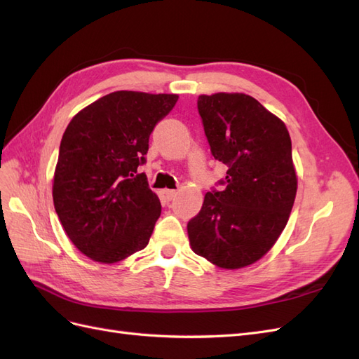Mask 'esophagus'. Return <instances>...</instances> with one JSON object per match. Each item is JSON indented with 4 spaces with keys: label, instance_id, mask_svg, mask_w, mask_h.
Here are the masks:
<instances>
[{
    "label": "esophagus",
    "instance_id": "34e87169",
    "mask_svg": "<svg viewBox=\"0 0 359 359\" xmlns=\"http://www.w3.org/2000/svg\"><path fill=\"white\" fill-rule=\"evenodd\" d=\"M165 196L168 201H172L177 196V190H165Z\"/></svg>",
    "mask_w": 359,
    "mask_h": 359
}]
</instances>
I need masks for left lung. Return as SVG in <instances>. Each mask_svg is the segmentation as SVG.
<instances>
[{"instance_id": "left-lung-1", "label": "left lung", "mask_w": 359, "mask_h": 359, "mask_svg": "<svg viewBox=\"0 0 359 359\" xmlns=\"http://www.w3.org/2000/svg\"><path fill=\"white\" fill-rule=\"evenodd\" d=\"M198 111L211 154L227 172L224 187L206 193L187 223L190 245L220 268L252 265L274 245L295 202L289 132L247 94L199 95Z\"/></svg>"}]
</instances>
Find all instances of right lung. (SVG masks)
<instances>
[{
  "label": "right lung",
  "instance_id": "right-lung-1",
  "mask_svg": "<svg viewBox=\"0 0 359 359\" xmlns=\"http://www.w3.org/2000/svg\"><path fill=\"white\" fill-rule=\"evenodd\" d=\"M177 100L115 91L86 106L64 132L53 205L70 241L95 262H119L147 247L161 205L139 166L149 135Z\"/></svg>",
  "mask_w": 359,
  "mask_h": 359
}]
</instances>
